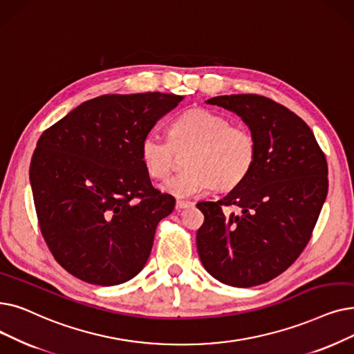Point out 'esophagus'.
<instances>
[{
    "label": "esophagus",
    "instance_id": "obj_1",
    "mask_svg": "<svg viewBox=\"0 0 354 354\" xmlns=\"http://www.w3.org/2000/svg\"><path fill=\"white\" fill-rule=\"evenodd\" d=\"M191 205H194V204H192V203H189V201H176L175 208H176L178 211H180V209H183V208H188V207H191Z\"/></svg>",
    "mask_w": 354,
    "mask_h": 354
}]
</instances>
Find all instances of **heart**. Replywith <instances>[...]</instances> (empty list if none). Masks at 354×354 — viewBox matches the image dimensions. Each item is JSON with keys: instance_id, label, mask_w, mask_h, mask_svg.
I'll use <instances>...</instances> for the list:
<instances>
[{"instance_id": "heart-1", "label": "heart", "mask_w": 354, "mask_h": 354, "mask_svg": "<svg viewBox=\"0 0 354 354\" xmlns=\"http://www.w3.org/2000/svg\"><path fill=\"white\" fill-rule=\"evenodd\" d=\"M185 155L187 172L162 183V191L176 198L237 188L253 171L257 143L250 129L230 124L228 118L207 109L180 114L169 129V140L149 133L140 143L142 165L153 179H165L178 156Z\"/></svg>"}]
</instances>
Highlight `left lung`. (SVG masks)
Here are the masks:
<instances>
[{
    "label": "left lung",
    "mask_w": 354,
    "mask_h": 354,
    "mask_svg": "<svg viewBox=\"0 0 354 354\" xmlns=\"http://www.w3.org/2000/svg\"><path fill=\"white\" fill-rule=\"evenodd\" d=\"M207 102L243 118L256 137L257 160L227 196L196 204L205 217L196 233L198 254L225 285H262L308 244L328 192L327 159L305 121L270 98L237 94Z\"/></svg>",
    "instance_id": "1"
}]
</instances>
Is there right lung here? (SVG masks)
Masks as SVG:
<instances>
[{"instance_id":"add662e5","label":"right lung","mask_w":354,"mask_h":354,"mask_svg":"<svg viewBox=\"0 0 354 354\" xmlns=\"http://www.w3.org/2000/svg\"><path fill=\"white\" fill-rule=\"evenodd\" d=\"M183 95L146 92L85 101L46 129L30 162L41 236L75 278L127 282L146 265L175 198L151 185L140 143Z\"/></svg>"}]
</instances>
